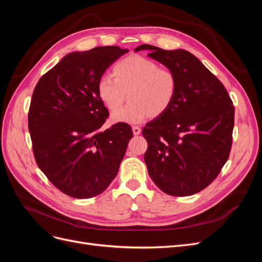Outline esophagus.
Wrapping results in <instances>:
<instances>
[{"mask_svg":"<svg viewBox=\"0 0 262 262\" xmlns=\"http://www.w3.org/2000/svg\"><path fill=\"white\" fill-rule=\"evenodd\" d=\"M132 131H133V134H134V136H139V134L141 133L140 126H138V125H133V126H132Z\"/></svg>","mask_w":262,"mask_h":262,"instance_id":"34e87169","label":"esophagus"}]
</instances>
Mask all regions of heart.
I'll return each mask as SVG.
<instances>
[{"instance_id": "b5f03b06", "label": "heart", "mask_w": 262, "mask_h": 262, "mask_svg": "<svg viewBox=\"0 0 262 262\" xmlns=\"http://www.w3.org/2000/svg\"><path fill=\"white\" fill-rule=\"evenodd\" d=\"M112 75L99 78L97 93L110 112H116L128 94L129 104L113 115L116 122L137 123L145 117L156 118L167 112L176 98L178 78L173 71L160 68L142 55L118 61Z\"/></svg>"}]
</instances>
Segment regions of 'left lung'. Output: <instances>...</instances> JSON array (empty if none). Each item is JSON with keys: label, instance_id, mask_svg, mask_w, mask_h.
I'll list each match as a JSON object with an SVG mask.
<instances>
[{"label": "left lung", "instance_id": "obj_1", "mask_svg": "<svg viewBox=\"0 0 262 262\" xmlns=\"http://www.w3.org/2000/svg\"><path fill=\"white\" fill-rule=\"evenodd\" d=\"M148 57L178 78L176 98L167 112L149 121L142 134L149 177L163 192L192 195L207 188L231 153L235 108L219 78L192 53L141 45Z\"/></svg>", "mask_w": 262, "mask_h": 262}]
</instances>
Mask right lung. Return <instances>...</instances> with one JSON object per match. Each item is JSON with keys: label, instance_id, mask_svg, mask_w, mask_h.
<instances>
[{"label": "right lung", "instance_id": "obj_1", "mask_svg": "<svg viewBox=\"0 0 262 262\" xmlns=\"http://www.w3.org/2000/svg\"><path fill=\"white\" fill-rule=\"evenodd\" d=\"M128 51L107 46L69 53L35 87L28 112L35 160L67 195L96 196L119 171L133 133L125 122L99 131L109 113L97 84L106 69Z\"/></svg>", "mask_w": 262, "mask_h": 262}]
</instances>
